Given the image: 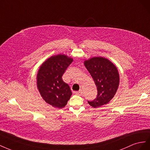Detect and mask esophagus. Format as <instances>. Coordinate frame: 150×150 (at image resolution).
Instances as JSON below:
<instances>
[{
	"mask_svg": "<svg viewBox=\"0 0 150 150\" xmlns=\"http://www.w3.org/2000/svg\"><path fill=\"white\" fill-rule=\"evenodd\" d=\"M82 90H80V91H78V92H75V94L76 95H78V96H81L82 94Z\"/></svg>",
	"mask_w": 150,
	"mask_h": 150,
	"instance_id": "esophagus-1",
	"label": "esophagus"
}]
</instances>
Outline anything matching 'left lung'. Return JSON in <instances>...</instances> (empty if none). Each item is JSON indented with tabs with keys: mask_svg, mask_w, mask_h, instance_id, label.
<instances>
[{
	"mask_svg": "<svg viewBox=\"0 0 150 150\" xmlns=\"http://www.w3.org/2000/svg\"><path fill=\"white\" fill-rule=\"evenodd\" d=\"M84 65L91 74L97 90L96 98L88 103L96 108L107 104L116 92L119 82L117 68L108 59L94 57L85 60Z\"/></svg>",
	"mask_w": 150,
	"mask_h": 150,
	"instance_id": "1",
	"label": "left lung"
}]
</instances>
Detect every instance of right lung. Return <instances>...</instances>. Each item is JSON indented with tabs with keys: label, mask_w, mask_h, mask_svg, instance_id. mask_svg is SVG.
Wrapping results in <instances>:
<instances>
[{
	"label": "right lung",
	"mask_w": 150,
	"mask_h": 150,
	"mask_svg": "<svg viewBox=\"0 0 150 150\" xmlns=\"http://www.w3.org/2000/svg\"><path fill=\"white\" fill-rule=\"evenodd\" d=\"M73 59L58 54L42 63L37 76V86L46 102L54 108H63L71 96L70 88L62 79Z\"/></svg>",
	"instance_id": "obj_1"
}]
</instances>
